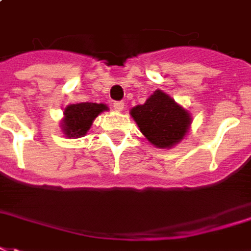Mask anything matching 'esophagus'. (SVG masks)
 <instances>
[{
  "label": "esophagus",
  "mask_w": 251,
  "mask_h": 251,
  "mask_svg": "<svg viewBox=\"0 0 251 251\" xmlns=\"http://www.w3.org/2000/svg\"><path fill=\"white\" fill-rule=\"evenodd\" d=\"M124 103L123 102H114L113 103V107H114V110H117V112H123L124 110Z\"/></svg>",
  "instance_id": "34e87169"
}]
</instances>
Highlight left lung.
<instances>
[{"mask_svg":"<svg viewBox=\"0 0 251 251\" xmlns=\"http://www.w3.org/2000/svg\"><path fill=\"white\" fill-rule=\"evenodd\" d=\"M129 114L146 139L159 149L179 144L192 124L189 110L161 90L154 91L145 103L134 106Z\"/></svg>","mask_w":251,"mask_h":251,"instance_id":"left-lung-1","label":"left lung"}]
</instances>
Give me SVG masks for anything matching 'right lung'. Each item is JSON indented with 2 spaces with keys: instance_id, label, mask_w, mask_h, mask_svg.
<instances>
[{
  "instance_id": "obj_1",
  "label": "right lung",
  "mask_w": 251,
  "mask_h": 251,
  "mask_svg": "<svg viewBox=\"0 0 251 251\" xmlns=\"http://www.w3.org/2000/svg\"><path fill=\"white\" fill-rule=\"evenodd\" d=\"M109 110L105 103L80 102L67 105L60 120V129L66 138H81L88 131L99 114Z\"/></svg>"
}]
</instances>
